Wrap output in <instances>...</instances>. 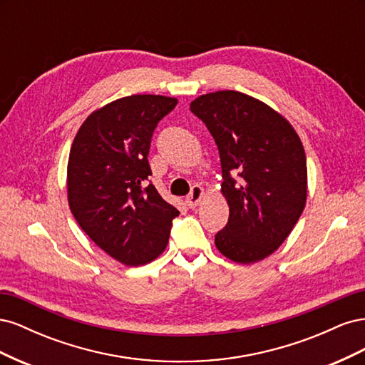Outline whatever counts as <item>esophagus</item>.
Listing matches in <instances>:
<instances>
[{
	"instance_id": "1",
	"label": "esophagus",
	"mask_w": 365,
	"mask_h": 365,
	"mask_svg": "<svg viewBox=\"0 0 365 365\" xmlns=\"http://www.w3.org/2000/svg\"><path fill=\"white\" fill-rule=\"evenodd\" d=\"M204 189L201 185H193L192 187V192L189 193V196L185 197V204L189 205L190 208H193V207H196L197 204H200L201 201H202V197H204Z\"/></svg>"
}]
</instances>
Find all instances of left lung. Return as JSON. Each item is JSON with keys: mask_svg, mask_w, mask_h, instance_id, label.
I'll return each instance as SVG.
<instances>
[{"mask_svg": "<svg viewBox=\"0 0 365 365\" xmlns=\"http://www.w3.org/2000/svg\"><path fill=\"white\" fill-rule=\"evenodd\" d=\"M190 111L213 135L222 168L220 192L230 216L215 245L236 263L260 262L283 244L304 210L307 168L302 140L280 113L239 91L202 94Z\"/></svg>", "mask_w": 365, "mask_h": 365, "instance_id": "left-lung-1", "label": "left lung"}]
</instances>
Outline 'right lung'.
<instances>
[{"label": "right lung", "mask_w": 365, "mask_h": 365, "mask_svg": "<svg viewBox=\"0 0 365 365\" xmlns=\"http://www.w3.org/2000/svg\"><path fill=\"white\" fill-rule=\"evenodd\" d=\"M176 103L155 94L117 98L85 118L70 149L71 213L98 248L126 267L155 260L180 215L148 184L153 129Z\"/></svg>", "instance_id": "obj_1"}]
</instances>
